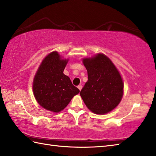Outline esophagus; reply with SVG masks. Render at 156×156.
<instances>
[{"label":"esophagus","mask_w":156,"mask_h":156,"mask_svg":"<svg viewBox=\"0 0 156 156\" xmlns=\"http://www.w3.org/2000/svg\"><path fill=\"white\" fill-rule=\"evenodd\" d=\"M82 85H78V88L80 90H82Z\"/></svg>","instance_id":"34e87169"}]
</instances>
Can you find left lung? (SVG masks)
<instances>
[{
  "label": "left lung",
  "mask_w": 156,
  "mask_h": 156,
  "mask_svg": "<svg viewBox=\"0 0 156 156\" xmlns=\"http://www.w3.org/2000/svg\"><path fill=\"white\" fill-rule=\"evenodd\" d=\"M83 64L88 72V81L80 91L81 97L92 112L107 113L121 101L123 94L121 76L111 59L102 54L83 59Z\"/></svg>",
  "instance_id": "1"
}]
</instances>
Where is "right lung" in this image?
I'll use <instances>...</instances> for the list:
<instances>
[{
    "instance_id": "1",
    "label": "right lung",
    "mask_w": 156,
    "mask_h": 156,
    "mask_svg": "<svg viewBox=\"0 0 156 156\" xmlns=\"http://www.w3.org/2000/svg\"><path fill=\"white\" fill-rule=\"evenodd\" d=\"M68 59H62L53 51L42 61L35 76L33 90L36 101L42 107L52 112L62 111L80 90L65 75Z\"/></svg>"
}]
</instances>
